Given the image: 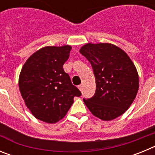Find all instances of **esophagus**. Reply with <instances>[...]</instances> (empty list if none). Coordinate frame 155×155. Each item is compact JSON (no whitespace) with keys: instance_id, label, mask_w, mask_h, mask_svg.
Wrapping results in <instances>:
<instances>
[{"instance_id":"1","label":"esophagus","mask_w":155,"mask_h":155,"mask_svg":"<svg viewBox=\"0 0 155 155\" xmlns=\"http://www.w3.org/2000/svg\"><path fill=\"white\" fill-rule=\"evenodd\" d=\"M78 88L80 91H81L82 90V84H80V85H78Z\"/></svg>"}]
</instances>
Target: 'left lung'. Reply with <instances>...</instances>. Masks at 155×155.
I'll use <instances>...</instances> for the list:
<instances>
[{
	"label": "left lung",
	"mask_w": 155,
	"mask_h": 155,
	"mask_svg": "<svg viewBox=\"0 0 155 155\" xmlns=\"http://www.w3.org/2000/svg\"><path fill=\"white\" fill-rule=\"evenodd\" d=\"M80 53L92 67L96 90L84 102L94 116L109 121L124 114L136 98L139 77L124 50L111 43H87Z\"/></svg>",
	"instance_id": "obj_1"
}]
</instances>
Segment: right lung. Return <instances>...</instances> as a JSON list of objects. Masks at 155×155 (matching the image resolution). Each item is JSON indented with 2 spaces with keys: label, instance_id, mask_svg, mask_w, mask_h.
<instances>
[{
  "label": "right lung",
  "instance_id": "right-lung-1",
  "mask_svg": "<svg viewBox=\"0 0 155 155\" xmlns=\"http://www.w3.org/2000/svg\"><path fill=\"white\" fill-rule=\"evenodd\" d=\"M71 46H46L26 61L19 75L18 85L27 108L35 118L48 124L63 119L81 95L71 83L63 65L69 58Z\"/></svg>",
  "mask_w": 155,
  "mask_h": 155
}]
</instances>
